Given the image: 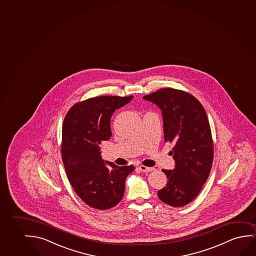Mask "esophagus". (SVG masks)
Here are the masks:
<instances>
[{
    "instance_id": "esophagus-1",
    "label": "esophagus",
    "mask_w": 256,
    "mask_h": 256,
    "mask_svg": "<svg viewBox=\"0 0 256 256\" xmlns=\"http://www.w3.org/2000/svg\"><path fill=\"white\" fill-rule=\"evenodd\" d=\"M138 168L142 172H152V171H154V168H150V166H146L144 165H140L138 166Z\"/></svg>"
}]
</instances>
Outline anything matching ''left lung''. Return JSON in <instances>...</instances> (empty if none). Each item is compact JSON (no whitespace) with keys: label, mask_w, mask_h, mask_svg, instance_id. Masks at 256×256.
Segmentation results:
<instances>
[{"label":"left lung","mask_w":256,"mask_h":256,"mask_svg":"<svg viewBox=\"0 0 256 256\" xmlns=\"http://www.w3.org/2000/svg\"><path fill=\"white\" fill-rule=\"evenodd\" d=\"M162 110L165 143L174 144L173 170H162L166 187L158 191L162 202L182 207L192 202L208 179L214 146L206 110L194 96L184 90L165 88L144 96Z\"/></svg>","instance_id":"8db88e82"}]
</instances>
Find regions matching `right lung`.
I'll list each match as a JSON object with an SVG mask.
<instances>
[{
    "label": "right lung",
    "mask_w": 256,
    "mask_h": 256,
    "mask_svg": "<svg viewBox=\"0 0 256 256\" xmlns=\"http://www.w3.org/2000/svg\"><path fill=\"white\" fill-rule=\"evenodd\" d=\"M134 96H102L76 102L66 115L62 127V157L74 190L86 204L108 210L122 200L126 179L134 166L104 164L99 144L112 136L110 118Z\"/></svg>",
    "instance_id": "right-lung-1"
}]
</instances>
